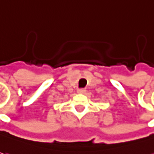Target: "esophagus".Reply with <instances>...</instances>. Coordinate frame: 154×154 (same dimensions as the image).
Returning <instances> with one entry per match:
<instances>
[{
    "label": "esophagus",
    "mask_w": 154,
    "mask_h": 154,
    "mask_svg": "<svg viewBox=\"0 0 154 154\" xmlns=\"http://www.w3.org/2000/svg\"><path fill=\"white\" fill-rule=\"evenodd\" d=\"M77 92L79 94H84L86 92V89H85V88H78Z\"/></svg>",
    "instance_id": "esophagus-1"
}]
</instances>
